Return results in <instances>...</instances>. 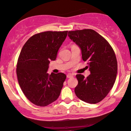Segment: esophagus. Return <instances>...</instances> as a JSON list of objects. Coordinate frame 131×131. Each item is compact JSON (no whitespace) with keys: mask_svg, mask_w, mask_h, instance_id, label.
I'll return each instance as SVG.
<instances>
[{"mask_svg":"<svg viewBox=\"0 0 131 131\" xmlns=\"http://www.w3.org/2000/svg\"><path fill=\"white\" fill-rule=\"evenodd\" d=\"M67 77L68 78H72V77H73V75L71 73H69L67 75Z\"/></svg>","mask_w":131,"mask_h":131,"instance_id":"esophagus-1","label":"esophagus"}]
</instances>
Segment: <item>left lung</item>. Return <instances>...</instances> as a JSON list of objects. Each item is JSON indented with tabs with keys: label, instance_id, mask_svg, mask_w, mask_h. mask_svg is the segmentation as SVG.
Returning <instances> with one entry per match:
<instances>
[{
	"label": "left lung",
	"instance_id": "obj_1",
	"mask_svg": "<svg viewBox=\"0 0 131 131\" xmlns=\"http://www.w3.org/2000/svg\"><path fill=\"white\" fill-rule=\"evenodd\" d=\"M68 36L81 50L82 58L88 61L90 74L86 78L76 76L77 97L85 103L96 104L107 96L115 83L117 61L115 52L105 39L91 29L69 31Z\"/></svg>",
	"mask_w": 131,
	"mask_h": 131
}]
</instances>
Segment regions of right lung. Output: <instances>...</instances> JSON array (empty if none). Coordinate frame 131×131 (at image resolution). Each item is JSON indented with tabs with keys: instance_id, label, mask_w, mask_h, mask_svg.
Segmentation results:
<instances>
[{
	"instance_id": "1",
	"label": "right lung",
	"mask_w": 131,
	"mask_h": 131,
	"mask_svg": "<svg viewBox=\"0 0 131 131\" xmlns=\"http://www.w3.org/2000/svg\"><path fill=\"white\" fill-rule=\"evenodd\" d=\"M67 31H45L31 36L24 44L17 64V80L24 94L34 104L46 106L61 93L66 75L47 73L50 61L56 59Z\"/></svg>"
}]
</instances>
